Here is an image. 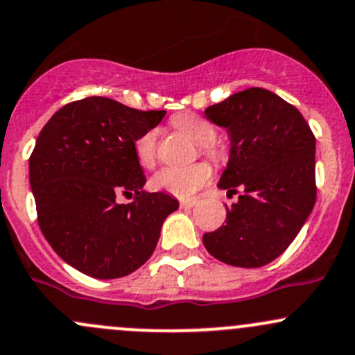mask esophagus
Wrapping results in <instances>:
<instances>
[{
    "label": "esophagus",
    "mask_w": 355,
    "mask_h": 355,
    "mask_svg": "<svg viewBox=\"0 0 355 355\" xmlns=\"http://www.w3.org/2000/svg\"><path fill=\"white\" fill-rule=\"evenodd\" d=\"M194 205H196V201H194V200H182L181 203H179V207L186 209V208H193Z\"/></svg>",
    "instance_id": "34e87169"
}]
</instances>
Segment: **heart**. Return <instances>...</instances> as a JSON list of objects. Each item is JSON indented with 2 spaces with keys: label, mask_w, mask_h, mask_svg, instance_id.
I'll use <instances>...</instances> for the list:
<instances>
[{
  "label": "heart",
  "mask_w": 355,
  "mask_h": 355,
  "mask_svg": "<svg viewBox=\"0 0 355 355\" xmlns=\"http://www.w3.org/2000/svg\"><path fill=\"white\" fill-rule=\"evenodd\" d=\"M171 123L176 130L182 132L194 144H198L200 150L211 161H220L222 152L215 144L216 130L209 121L193 113H182L174 116ZM157 130L150 128L135 140V154L142 166H154L157 155ZM209 179H211V167L207 162H198L188 167H164L150 179V186L157 191L169 193L176 198H191Z\"/></svg>",
  "instance_id": "b5f03b06"
}]
</instances>
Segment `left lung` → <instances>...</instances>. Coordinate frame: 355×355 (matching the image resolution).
<instances>
[{
    "mask_svg": "<svg viewBox=\"0 0 355 355\" xmlns=\"http://www.w3.org/2000/svg\"><path fill=\"white\" fill-rule=\"evenodd\" d=\"M205 115L230 137L218 188L240 194L203 243L225 264L261 268L288 249L315 207V135L295 106L262 87L232 94Z\"/></svg>",
    "mask_w": 355,
    "mask_h": 355,
    "instance_id": "left-lung-1",
    "label": "left lung"
}]
</instances>
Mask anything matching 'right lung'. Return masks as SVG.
I'll list each match as a JSON object with an SVG mask.
<instances>
[{
  "label": "right lung",
  "instance_id": "add662e5",
  "mask_svg": "<svg viewBox=\"0 0 355 355\" xmlns=\"http://www.w3.org/2000/svg\"><path fill=\"white\" fill-rule=\"evenodd\" d=\"M166 112H140L103 96L62 106L30 155L39 227L59 257L96 279L137 270L154 252L176 198L144 191L135 140ZM120 193L133 197L120 205Z\"/></svg>",
  "mask_w": 355,
  "mask_h": 355
}]
</instances>
